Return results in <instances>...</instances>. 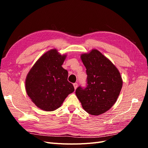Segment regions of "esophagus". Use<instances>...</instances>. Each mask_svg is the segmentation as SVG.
I'll list each match as a JSON object with an SVG mask.
<instances>
[{
	"label": "esophagus",
	"instance_id": "esophagus-1",
	"mask_svg": "<svg viewBox=\"0 0 148 148\" xmlns=\"http://www.w3.org/2000/svg\"><path fill=\"white\" fill-rule=\"evenodd\" d=\"M73 86H74V88H75V89H76L77 88V87H78V83H73Z\"/></svg>",
	"mask_w": 148,
	"mask_h": 148
}]
</instances>
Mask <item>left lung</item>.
Segmentation results:
<instances>
[{"label":"left lung","instance_id":"8db88e82","mask_svg":"<svg viewBox=\"0 0 148 148\" xmlns=\"http://www.w3.org/2000/svg\"><path fill=\"white\" fill-rule=\"evenodd\" d=\"M81 59L86 69L87 86H79L76 95L83 109L93 115L109 110L117 101L123 82L116 66L96 49L83 53Z\"/></svg>","mask_w":148,"mask_h":148}]
</instances>
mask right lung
Returning <instances> with one entry per match:
<instances>
[{
	"instance_id": "1",
	"label": "right lung",
	"mask_w": 148,
	"mask_h": 148,
	"mask_svg": "<svg viewBox=\"0 0 148 148\" xmlns=\"http://www.w3.org/2000/svg\"><path fill=\"white\" fill-rule=\"evenodd\" d=\"M66 57L51 49L39 58L26 76V93L38 108L55 110L74 91L67 80L68 71L62 66Z\"/></svg>"
}]
</instances>
